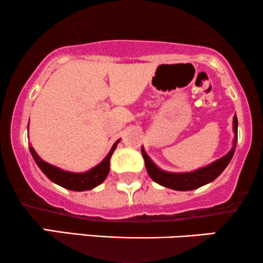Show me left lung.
<instances>
[{
  "label": "left lung",
  "mask_w": 263,
  "mask_h": 263,
  "mask_svg": "<svg viewBox=\"0 0 263 263\" xmlns=\"http://www.w3.org/2000/svg\"><path fill=\"white\" fill-rule=\"evenodd\" d=\"M234 142H232V148L228 155L221 157L220 159H216L215 162L210 163L209 165H205L203 168H199L197 171L185 172V173H173V172H165L162 171L153 163L152 159L147 156L146 151L142 147V156H143L144 164H146V170L148 172L149 177L159 185L165 186V188H171L174 190H180V192H185V190H193L200 188L205 184L213 182L218 178L220 174L224 172L230 163L232 156L235 153L237 143V117L236 115L234 116Z\"/></svg>",
  "instance_id": "1"
}]
</instances>
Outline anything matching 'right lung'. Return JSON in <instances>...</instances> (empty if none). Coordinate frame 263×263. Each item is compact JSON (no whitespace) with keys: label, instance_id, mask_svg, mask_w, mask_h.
<instances>
[{"label":"right lung","instance_id":"obj_1","mask_svg":"<svg viewBox=\"0 0 263 263\" xmlns=\"http://www.w3.org/2000/svg\"><path fill=\"white\" fill-rule=\"evenodd\" d=\"M119 142L120 140L115 142L112 148L108 152V155L96 167L91 168V170L87 172H84V173H74V172L60 170V168L55 167V165L49 164V163L43 161L37 155V152H35L32 146H29V151H31L33 159L37 163L38 167L41 168V171L53 183L58 184V185L63 186L65 189L74 190V192H84V190H90L95 188V186H98L99 184H101L106 179L108 172H110V158L112 156L114 151L116 149V146Z\"/></svg>","mask_w":263,"mask_h":263}]
</instances>
